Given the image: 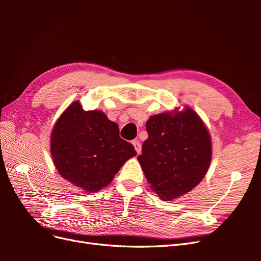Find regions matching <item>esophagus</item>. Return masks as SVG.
<instances>
[{
  "label": "esophagus",
  "mask_w": 261,
  "mask_h": 261,
  "mask_svg": "<svg viewBox=\"0 0 261 261\" xmlns=\"http://www.w3.org/2000/svg\"><path fill=\"white\" fill-rule=\"evenodd\" d=\"M133 145L135 147V150L137 151V153L139 154L141 152V145L138 140H133Z\"/></svg>",
  "instance_id": "esophagus-1"
}]
</instances>
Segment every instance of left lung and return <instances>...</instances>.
<instances>
[{
  "label": "left lung",
  "mask_w": 261,
  "mask_h": 261,
  "mask_svg": "<svg viewBox=\"0 0 261 261\" xmlns=\"http://www.w3.org/2000/svg\"><path fill=\"white\" fill-rule=\"evenodd\" d=\"M148 139L137 159L152 191L168 201L191 192L206 175L212 155L210 134L193 109L149 117Z\"/></svg>",
  "instance_id": "obj_1"
}]
</instances>
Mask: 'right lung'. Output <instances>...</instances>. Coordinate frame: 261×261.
Listing matches in <instances>:
<instances>
[{"instance_id": "1", "label": "right lung", "mask_w": 261, "mask_h": 261, "mask_svg": "<svg viewBox=\"0 0 261 261\" xmlns=\"http://www.w3.org/2000/svg\"><path fill=\"white\" fill-rule=\"evenodd\" d=\"M137 152L120 137L116 123L73 102L54 124L51 155L60 175L88 193L108 186L122 165Z\"/></svg>"}]
</instances>
